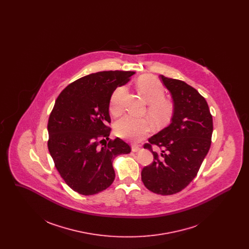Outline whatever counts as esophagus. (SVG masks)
<instances>
[{
  "label": "esophagus",
  "mask_w": 249,
  "mask_h": 249,
  "mask_svg": "<svg viewBox=\"0 0 249 249\" xmlns=\"http://www.w3.org/2000/svg\"><path fill=\"white\" fill-rule=\"evenodd\" d=\"M140 149H141V147L139 145H137V144H133L131 146V151L132 152H138Z\"/></svg>",
  "instance_id": "obj_1"
}]
</instances>
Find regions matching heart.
I'll return each mask as SVG.
<instances>
[{
  "mask_svg": "<svg viewBox=\"0 0 249 249\" xmlns=\"http://www.w3.org/2000/svg\"><path fill=\"white\" fill-rule=\"evenodd\" d=\"M137 88L147 107V115L156 124H162L168 121L173 113L172 104L164 99L165 89L160 81L152 76H142L138 82ZM127 94L125 86L115 89L110 99V112L114 116H119L123 111L124 100ZM151 130L149 122L144 119H136L131 116H124L119 119L115 125L116 134L123 139L139 142Z\"/></svg>",
  "mask_w": 249,
  "mask_h": 249,
  "instance_id": "obj_1",
  "label": "heart"
}]
</instances>
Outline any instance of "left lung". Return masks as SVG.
<instances>
[{
	"label": "left lung",
	"mask_w": 249,
	"mask_h": 249,
	"mask_svg": "<svg viewBox=\"0 0 249 249\" xmlns=\"http://www.w3.org/2000/svg\"><path fill=\"white\" fill-rule=\"evenodd\" d=\"M172 95L174 111L171 123L148 139L143 145L154 156V161L142 170L147 190L172 195L184 190L197 173L208 153L213 133V119L205 99L184 81L160 75ZM156 144L160 154L152 149Z\"/></svg>",
	"instance_id": "left-lung-1"
}]
</instances>
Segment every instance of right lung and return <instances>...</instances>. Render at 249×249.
<instances>
[{
    "label": "right lung",
    "instance_id": "obj_1",
    "mask_svg": "<svg viewBox=\"0 0 249 249\" xmlns=\"http://www.w3.org/2000/svg\"><path fill=\"white\" fill-rule=\"evenodd\" d=\"M134 71H98L67 86L59 95L48 119V146L55 166L71 190L94 195L115 179L113 160L129 154L130 145L119 137L105 146L111 122L110 99Z\"/></svg>",
    "mask_w": 249,
    "mask_h": 249
}]
</instances>
